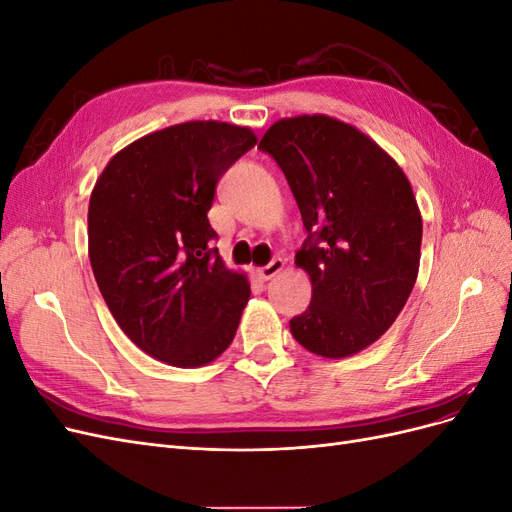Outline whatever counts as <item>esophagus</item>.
<instances>
[{"label":"esophagus","mask_w":512,"mask_h":512,"mask_svg":"<svg viewBox=\"0 0 512 512\" xmlns=\"http://www.w3.org/2000/svg\"><path fill=\"white\" fill-rule=\"evenodd\" d=\"M282 271H284V260L273 258L269 265L258 269V277H260V280H271V277H275L277 273H282Z\"/></svg>","instance_id":"esophagus-1"}]
</instances>
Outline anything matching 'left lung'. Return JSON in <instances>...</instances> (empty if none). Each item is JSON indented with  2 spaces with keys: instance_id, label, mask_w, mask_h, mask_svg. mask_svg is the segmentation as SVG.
<instances>
[{
  "instance_id": "1",
  "label": "left lung",
  "mask_w": 512,
  "mask_h": 512,
  "mask_svg": "<svg viewBox=\"0 0 512 512\" xmlns=\"http://www.w3.org/2000/svg\"><path fill=\"white\" fill-rule=\"evenodd\" d=\"M258 147L284 170L309 232L294 265L312 301L290 333L346 359L391 329L414 288L423 218L412 185L374 138L322 113L277 119Z\"/></svg>"
}]
</instances>
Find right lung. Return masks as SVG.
<instances>
[{
    "label": "right lung",
    "instance_id": "1",
    "mask_svg": "<svg viewBox=\"0 0 512 512\" xmlns=\"http://www.w3.org/2000/svg\"><path fill=\"white\" fill-rule=\"evenodd\" d=\"M226 121H185L136 138L89 196V262L113 318L145 354L203 367L232 344L250 280L209 250L215 185L254 147Z\"/></svg>",
    "mask_w": 512,
    "mask_h": 512
}]
</instances>
